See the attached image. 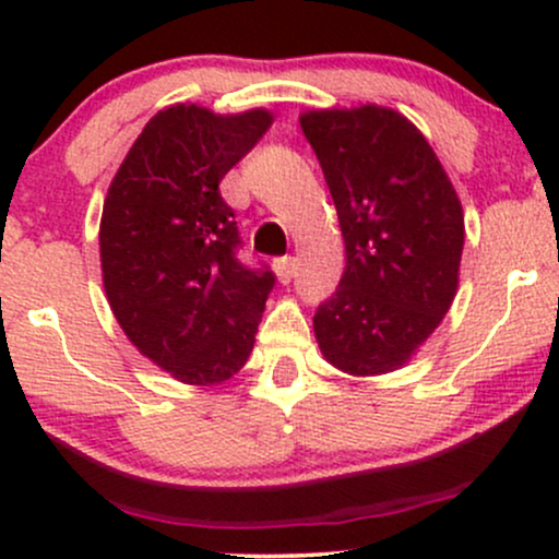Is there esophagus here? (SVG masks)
I'll list each match as a JSON object with an SVG mask.
<instances>
[{
  "mask_svg": "<svg viewBox=\"0 0 559 559\" xmlns=\"http://www.w3.org/2000/svg\"><path fill=\"white\" fill-rule=\"evenodd\" d=\"M273 271H275V275H278L281 284H292V278L297 275V260H294V258L275 260Z\"/></svg>",
  "mask_w": 559,
  "mask_h": 559,
  "instance_id": "esophagus-1",
  "label": "esophagus"
}]
</instances>
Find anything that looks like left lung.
I'll return each mask as SVG.
<instances>
[{
	"instance_id": "obj_1",
	"label": "left lung",
	"mask_w": 559,
	"mask_h": 559,
	"mask_svg": "<svg viewBox=\"0 0 559 559\" xmlns=\"http://www.w3.org/2000/svg\"><path fill=\"white\" fill-rule=\"evenodd\" d=\"M336 204L346 265L312 329L346 376L400 370L439 329L460 284L465 217L426 136L381 105L299 115Z\"/></svg>"
}]
</instances>
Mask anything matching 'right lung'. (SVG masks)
Segmentation results:
<instances>
[{"label":"right lung","mask_w":559,"mask_h":559,"mask_svg":"<svg viewBox=\"0 0 559 559\" xmlns=\"http://www.w3.org/2000/svg\"><path fill=\"white\" fill-rule=\"evenodd\" d=\"M273 123L262 107L159 110L105 197L99 260L112 316L141 355L189 386H217L254 346L271 271L236 260L239 228L221 181Z\"/></svg>","instance_id":"add662e5"}]
</instances>
